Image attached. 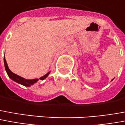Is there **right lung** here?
Here are the masks:
<instances>
[{"mask_svg": "<svg viewBox=\"0 0 125 125\" xmlns=\"http://www.w3.org/2000/svg\"><path fill=\"white\" fill-rule=\"evenodd\" d=\"M4 67H5V70H6V72L8 74V77L10 78L12 80H13L14 81H15L16 83H18L19 84H21L24 86H26V87H30V86L34 85L35 83H36L37 81H38L39 79H25L24 77H22L19 76L18 75L14 73L13 72H12L10 70V69L8 68V64L6 63V61L5 60V56H4ZM50 73V72H48L46 75H44V76L41 77L40 79L41 80H44L48 76V75Z\"/></svg>", "mask_w": 125, "mask_h": 125, "instance_id": "right-lung-1", "label": "right lung"}]
</instances>
